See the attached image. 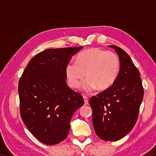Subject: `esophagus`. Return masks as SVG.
Wrapping results in <instances>:
<instances>
[{
    "label": "esophagus",
    "mask_w": 156,
    "mask_h": 156,
    "mask_svg": "<svg viewBox=\"0 0 156 156\" xmlns=\"http://www.w3.org/2000/svg\"><path fill=\"white\" fill-rule=\"evenodd\" d=\"M83 99H84V105H88L89 103V100L88 98L86 96H83Z\"/></svg>",
    "instance_id": "obj_1"
}]
</instances>
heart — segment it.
<instances>
[{"instance_id": "heart-1", "label": "heart", "mask_w": 156, "mask_h": 156, "mask_svg": "<svg viewBox=\"0 0 156 156\" xmlns=\"http://www.w3.org/2000/svg\"><path fill=\"white\" fill-rule=\"evenodd\" d=\"M119 58L115 53L100 48H90L78 54L76 62H69L65 73L71 87H80L83 79H87L83 84L86 91L97 87L105 90L112 87L117 80L120 72Z\"/></svg>"}]
</instances>
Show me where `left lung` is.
Returning a JSON list of instances; mask_svg holds the SVG:
<instances>
[{
	"label": "left lung",
	"mask_w": 156,
	"mask_h": 156,
	"mask_svg": "<svg viewBox=\"0 0 156 156\" xmlns=\"http://www.w3.org/2000/svg\"><path fill=\"white\" fill-rule=\"evenodd\" d=\"M109 47L119 57V74L112 87L91 98L89 105L96 135L103 140L115 142L136 125L144 90L140 73L129 55L120 47Z\"/></svg>",
	"instance_id": "obj_1"
}]
</instances>
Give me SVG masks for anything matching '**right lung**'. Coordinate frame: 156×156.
I'll return each instance as SVG.
<instances>
[{"mask_svg":"<svg viewBox=\"0 0 156 156\" xmlns=\"http://www.w3.org/2000/svg\"><path fill=\"white\" fill-rule=\"evenodd\" d=\"M83 47L44 50L30 60L18 83L20 113L33 136L54 145L67 137L70 120L84 105L66 83L65 67Z\"/></svg>","mask_w":156,"mask_h":156,"instance_id":"obj_1","label":"right lung"}]
</instances>
